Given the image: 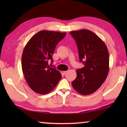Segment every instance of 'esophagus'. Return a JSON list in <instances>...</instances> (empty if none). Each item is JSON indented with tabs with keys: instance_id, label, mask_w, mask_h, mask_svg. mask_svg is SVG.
I'll return each instance as SVG.
<instances>
[{
	"instance_id": "34e87169",
	"label": "esophagus",
	"mask_w": 127,
	"mask_h": 127,
	"mask_svg": "<svg viewBox=\"0 0 127 127\" xmlns=\"http://www.w3.org/2000/svg\"><path fill=\"white\" fill-rule=\"evenodd\" d=\"M67 72H68L67 70H66V71H63V73L64 74H65Z\"/></svg>"
}]
</instances>
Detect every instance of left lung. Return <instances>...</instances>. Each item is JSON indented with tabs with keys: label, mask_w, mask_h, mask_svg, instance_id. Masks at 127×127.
I'll use <instances>...</instances> for the list:
<instances>
[{
	"label": "left lung",
	"mask_w": 127,
	"mask_h": 127,
	"mask_svg": "<svg viewBox=\"0 0 127 127\" xmlns=\"http://www.w3.org/2000/svg\"><path fill=\"white\" fill-rule=\"evenodd\" d=\"M78 48L80 62L84 67L77 70V77L72 84L83 95L95 92L101 87L109 70V54L104 42L90 30L70 32Z\"/></svg>",
	"instance_id": "1"
}]
</instances>
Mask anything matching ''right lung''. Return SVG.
Masks as SVG:
<instances>
[{
  "mask_svg": "<svg viewBox=\"0 0 127 127\" xmlns=\"http://www.w3.org/2000/svg\"><path fill=\"white\" fill-rule=\"evenodd\" d=\"M65 35V32L42 30L26 45L22 56V72L29 87L36 93H49L61 80V73L50 67L48 61H53L55 47Z\"/></svg>",
  "mask_w": 127,
  "mask_h": 127,
  "instance_id": "right-lung-1",
  "label": "right lung"
}]
</instances>
